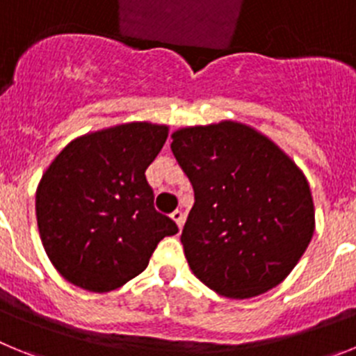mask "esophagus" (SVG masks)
I'll return each mask as SVG.
<instances>
[{"label":"esophagus","instance_id":"esophagus-1","mask_svg":"<svg viewBox=\"0 0 356 356\" xmlns=\"http://www.w3.org/2000/svg\"><path fill=\"white\" fill-rule=\"evenodd\" d=\"M171 219L176 222V225H178V228H180V229L184 228L185 216H184V212H181V210H175V212L171 213Z\"/></svg>","mask_w":356,"mask_h":356}]
</instances>
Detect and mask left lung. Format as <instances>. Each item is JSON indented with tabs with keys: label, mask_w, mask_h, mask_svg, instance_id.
Wrapping results in <instances>:
<instances>
[{
	"label": "left lung",
	"mask_w": 356,
	"mask_h": 356,
	"mask_svg": "<svg viewBox=\"0 0 356 356\" xmlns=\"http://www.w3.org/2000/svg\"><path fill=\"white\" fill-rule=\"evenodd\" d=\"M171 137L196 200L180 237L194 275L234 300L282 284L316 226L300 168L241 122L181 128Z\"/></svg>",
	"instance_id": "obj_1"
}]
</instances>
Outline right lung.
I'll return each mask as SVG.
<instances>
[{
    "label": "right lung",
    "mask_w": 356,
    "mask_h": 356,
    "mask_svg": "<svg viewBox=\"0 0 356 356\" xmlns=\"http://www.w3.org/2000/svg\"><path fill=\"white\" fill-rule=\"evenodd\" d=\"M165 139L168 127L119 124L69 143L44 172L35 197L39 234L72 285L114 291L146 269L163 237L178 234L153 207L144 175Z\"/></svg>",
    "instance_id": "add662e5"
}]
</instances>
